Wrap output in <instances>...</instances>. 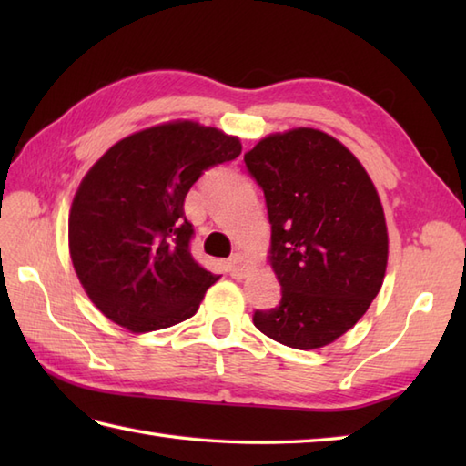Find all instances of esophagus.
Here are the masks:
<instances>
[{
  "instance_id": "1",
  "label": "esophagus",
  "mask_w": 466,
  "mask_h": 466,
  "mask_svg": "<svg viewBox=\"0 0 466 466\" xmlns=\"http://www.w3.org/2000/svg\"><path fill=\"white\" fill-rule=\"evenodd\" d=\"M252 270V262L246 258L244 254H234L230 262H228V272H230V276H234V279H246V276L250 274Z\"/></svg>"
}]
</instances>
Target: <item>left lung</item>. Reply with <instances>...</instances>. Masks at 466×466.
Returning <instances> with one entry per match:
<instances>
[{
    "mask_svg": "<svg viewBox=\"0 0 466 466\" xmlns=\"http://www.w3.org/2000/svg\"><path fill=\"white\" fill-rule=\"evenodd\" d=\"M244 162L266 198L282 286L280 304L256 310L254 326L290 349H320L362 319L382 286L380 198L349 147L312 127L264 137Z\"/></svg>",
    "mask_w": 466,
    "mask_h": 466,
    "instance_id": "left-lung-1",
    "label": "left lung"
}]
</instances>
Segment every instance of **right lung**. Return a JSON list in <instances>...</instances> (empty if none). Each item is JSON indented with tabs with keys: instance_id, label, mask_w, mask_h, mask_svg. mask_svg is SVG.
Wrapping results in <instances>:
<instances>
[{
	"instance_id": "obj_1",
	"label": "right lung",
	"mask_w": 466,
	"mask_h": 466,
	"mask_svg": "<svg viewBox=\"0 0 466 466\" xmlns=\"http://www.w3.org/2000/svg\"><path fill=\"white\" fill-rule=\"evenodd\" d=\"M242 152L238 137L167 122L114 144L86 174L69 210V256L100 312L132 332L196 314L220 279L190 254L184 200L208 167Z\"/></svg>"
}]
</instances>
